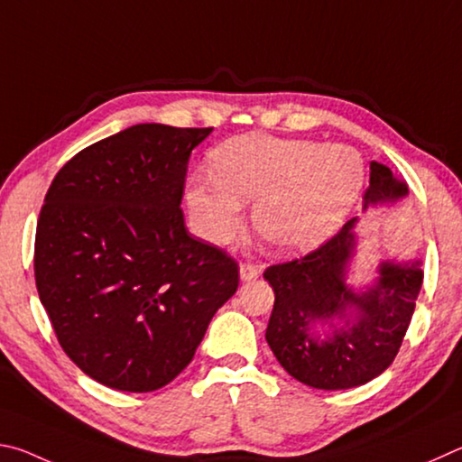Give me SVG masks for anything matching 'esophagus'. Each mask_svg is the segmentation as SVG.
I'll list each match as a JSON object with an SVG mask.
<instances>
[{
	"instance_id": "esophagus-1",
	"label": "esophagus",
	"mask_w": 462,
	"mask_h": 462,
	"mask_svg": "<svg viewBox=\"0 0 462 462\" xmlns=\"http://www.w3.org/2000/svg\"><path fill=\"white\" fill-rule=\"evenodd\" d=\"M239 273H241V280L244 282H252L257 276H260V270H257V265L252 262H244L239 265Z\"/></svg>"
}]
</instances>
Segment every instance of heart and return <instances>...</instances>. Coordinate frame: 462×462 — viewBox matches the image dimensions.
<instances>
[{
    "mask_svg": "<svg viewBox=\"0 0 462 462\" xmlns=\"http://www.w3.org/2000/svg\"><path fill=\"white\" fill-rule=\"evenodd\" d=\"M217 181L197 180L189 205L205 237L223 244L244 226L239 202H255V231L282 252L320 244L349 213L365 166L349 145L245 135L218 145Z\"/></svg>",
    "mask_w": 462,
    "mask_h": 462,
    "instance_id": "heart-1",
    "label": "heart"
}]
</instances>
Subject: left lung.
I'll use <instances>...</instances> for the list:
<instances>
[{
	"label": "left lung",
	"instance_id": "1",
	"mask_svg": "<svg viewBox=\"0 0 462 462\" xmlns=\"http://www.w3.org/2000/svg\"><path fill=\"white\" fill-rule=\"evenodd\" d=\"M363 208L395 202L408 194L406 182L371 162ZM355 218L333 237L296 260L273 263L263 272L276 294L265 341L280 365L298 382L317 390H349L392 365L424 282L420 262H383L379 278L365 292L345 284L355 249ZM346 320L327 339L314 337L317 321Z\"/></svg>",
	"mask_w": 462,
	"mask_h": 462
}]
</instances>
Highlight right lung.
Wrapping results in <instances>:
<instances>
[{
    "label": "right lung",
    "instance_id": "right-lung-1",
    "mask_svg": "<svg viewBox=\"0 0 462 462\" xmlns=\"http://www.w3.org/2000/svg\"><path fill=\"white\" fill-rule=\"evenodd\" d=\"M213 127L132 125L64 164L40 208L34 276L70 361L113 390L153 392L194 357L239 265L180 208L190 152Z\"/></svg>",
    "mask_w": 462,
    "mask_h": 462
}]
</instances>
